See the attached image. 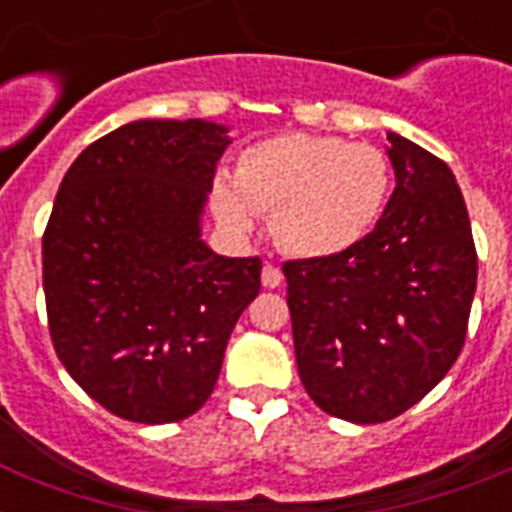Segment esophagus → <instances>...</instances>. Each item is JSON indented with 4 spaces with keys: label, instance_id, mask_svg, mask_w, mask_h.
Segmentation results:
<instances>
[{
    "label": "esophagus",
    "instance_id": "esophagus-1",
    "mask_svg": "<svg viewBox=\"0 0 512 512\" xmlns=\"http://www.w3.org/2000/svg\"><path fill=\"white\" fill-rule=\"evenodd\" d=\"M260 279H263V287L268 289H276L281 284V268L276 263H271V260H265L263 263V273H260Z\"/></svg>",
    "mask_w": 512,
    "mask_h": 512
}]
</instances>
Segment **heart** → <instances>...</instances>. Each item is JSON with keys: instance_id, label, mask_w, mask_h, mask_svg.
<instances>
[{"instance_id": "1", "label": "heart", "mask_w": 512, "mask_h": 512, "mask_svg": "<svg viewBox=\"0 0 512 512\" xmlns=\"http://www.w3.org/2000/svg\"><path fill=\"white\" fill-rule=\"evenodd\" d=\"M388 193L390 164L380 148L287 132L244 148L233 177H215L209 207L233 233L271 215L273 236L287 252L332 257L372 231Z\"/></svg>"}]
</instances>
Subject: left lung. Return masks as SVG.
<instances>
[{
    "instance_id": "left-lung-1",
    "label": "left lung",
    "mask_w": 512,
    "mask_h": 512,
    "mask_svg": "<svg viewBox=\"0 0 512 512\" xmlns=\"http://www.w3.org/2000/svg\"><path fill=\"white\" fill-rule=\"evenodd\" d=\"M396 191L356 247L289 260L297 372L332 417L372 425L428 396L460 356L478 279L452 170L388 132Z\"/></svg>"
}]
</instances>
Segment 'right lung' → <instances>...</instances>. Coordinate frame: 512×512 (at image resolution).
<instances>
[{
	"mask_svg": "<svg viewBox=\"0 0 512 512\" xmlns=\"http://www.w3.org/2000/svg\"><path fill=\"white\" fill-rule=\"evenodd\" d=\"M231 140L204 119H140L68 167L42 236L47 327L60 364L116 417L199 412L260 257H223L199 215Z\"/></svg>",
	"mask_w": 512,
	"mask_h": 512,
	"instance_id": "obj_1",
	"label": "right lung"
}]
</instances>
